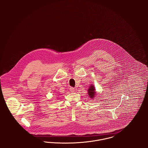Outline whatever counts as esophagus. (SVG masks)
I'll return each instance as SVG.
<instances>
[{"mask_svg":"<svg viewBox=\"0 0 148 148\" xmlns=\"http://www.w3.org/2000/svg\"><path fill=\"white\" fill-rule=\"evenodd\" d=\"M69 90H70V91H71V92H75V89H74V88H73V87H71V88H69Z\"/></svg>","mask_w":148,"mask_h":148,"instance_id":"esophagus-1","label":"esophagus"}]
</instances>
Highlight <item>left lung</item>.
<instances>
[{"label": "left lung", "mask_w": 148, "mask_h": 148, "mask_svg": "<svg viewBox=\"0 0 148 148\" xmlns=\"http://www.w3.org/2000/svg\"><path fill=\"white\" fill-rule=\"evenodd\" d=\"M95 88L94 87V86L92 85H91L88 89V94H89V95L90 96V97L91 98H92L95 97Z\"/></svg>", "instance_id": "obj_1"}]
</instances>
